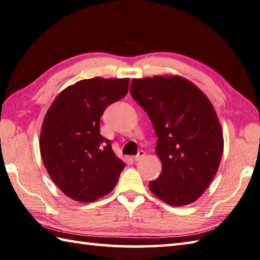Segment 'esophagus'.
<instances>
[{
    "mask_svg": "<svg viewBox=\"0 0 260 260\" xmlns=\"http://www.w3.org/2000/svg\"><path fill=\"white\" fill-rule=\"evenodd\" d=\"M145 155H146V153H145V151H142V150H140L139 152H138V155L135 157V160L136 161H138V160H141L142 159V158H144L145 157Z\"/></svg>",
    "mask_w": 260,
    "mask_h": 260,
    "instance_id": "34e87169",
    "label": "esophagus"
}]
</instances>
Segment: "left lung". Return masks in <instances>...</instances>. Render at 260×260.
Returning <instances> with one entry per match:
<instances>
[{"instance_id": "obj_1", "label": "left lung", "mask_w": 260, "mask_h": 260, "mask_svg": "<svg viewBox=\"0 0 260 260\" xmlns=\"http://www.w3.org/2000/svg\"><path fill=\"white\" fill-rule=\"evenodd\" d=\"M130 92L146 111L158 137L161 174L149 182L153 195L173 206L197 201L218 172L223 134L208 96L185 77L134 78Z\"/></svg>"}]
</instances>
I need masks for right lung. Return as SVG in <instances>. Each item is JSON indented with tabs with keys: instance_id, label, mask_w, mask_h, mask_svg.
I'll return each instance as SVG.
<instances>
[{
	"instance_id": "1",
	"label": "right lung",
	"mask_w": 260,
	"mask_h": 260,
	"mask_svg": "<svg viewBox=\"0 0 260 260\" xmlns=\"http://www.w3.org/2000/svg\"><path fill=\"white\" fill-rule=\"evenodd\" d=\"M130 78L82 79L57 95L45 115L40 153L49 176L66 197L82 203L109 194L124 161L100 135V119L128 93Z\"/></svg>"
}]
</instances>
